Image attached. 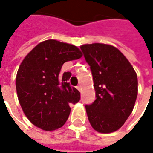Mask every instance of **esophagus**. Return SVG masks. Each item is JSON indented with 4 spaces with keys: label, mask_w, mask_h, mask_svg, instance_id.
Masks as SVG:
<instances>
[{
    "label": "esophagus",
    "mask_w": 153,
    "mask_h": 153,
    "mask_svg": "<svg viewBox=\"0 0 153 153\" xmlns=\"http://www.w3.org/2000/svg\"><path fill=\"white\" fill-rule=\"evenodd\" d=\"M77 89L79 90V92H81V91H82V87L80 86V85H79V86H77Z\"/></svg>",
    "instance_id": "34e87169"
}]
</instances>
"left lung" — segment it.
Segmentation results:
<instances>
[{"label":"left lung","mask_w":153,"mask_h":153,"mask_svg":"<svg viewBox=\"0 0 153 153\" xmlns=\"http://www.w3.org/2000/svg\"><path fill=\"white\" fill-rule=\"evenodd\" d=\"M80 49L89 65L96 91V100L85 106L88 120L99 133L116 131L134 109L138 95L136 72L113 46L85 44Z\"/></svg>","instance_id":"obj_1"}]
</instances>
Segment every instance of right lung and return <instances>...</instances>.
<instances>
[{
	"instance_id": "add662e5",
	"label": "right lung",
	"mask_w": 153,
	"mask_h": 153,
	"mask_svg": "<svg viewBox=\"0 0 153 153\" xmlns=\"http://www.w3.org/2000/svg\"><path fill=\"white\" fill-rule=\"evenodd\" d=\"M81 51L59 41H44L25 56L16 75V91L23 111L33 125L47 131L60 128L70 104L80 93L69 83L71 73H60L63 64L82 57Z\"/></svg>"
}]
</instances>
